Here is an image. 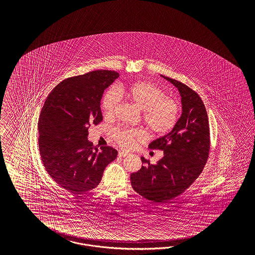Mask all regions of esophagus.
<instances>
[{"mask_svg":"<svg viewBox=\"0 0 255 255\" xmlns=\"http://www.w3.org/2000/svg\"><path fill=\"white\" fill-rule=\"evenodd\" d=\"M128 155V152H126V151H120L119 152V156L120 157H126Z\"/></svg>","mask_w":255,"mask_h":255,"instance_id":"34e87169","label":"esophagus"}]
</instances>
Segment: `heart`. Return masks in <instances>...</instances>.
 Masks as SVG:
<instances>
[{
	"mask_svg": "<svg viewBox=\"0 0 255 255\" xmlns=\"http://www.w3.org/2000/svg\"><path fill=\"white\" fill-rule=\"evenodd\" d=\"M121 96L127 97L143 112V121L147 129L155 135L167 134L178 124L180 105L174 98L166 96L160 87L148 81L134 83L128 88H111L105 93L102 109L107 117L114 116L121 103ZM111 136L120 147L129 149L146 139L145 132L140 129L117 127Z\"/></svg>",
	"mask_w": 255,
	"mask_h": 255,
	"instance_id": "heart-1",
	"label": "heart"
}]
</instances>
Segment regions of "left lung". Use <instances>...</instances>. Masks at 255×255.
Segmentation results:
<instances>
[{
	"instance_id": "8db88e82",
	"label": "left lung",
	"mask_w": 255,
	"mask_h": 255,
	"mask_svg": "<svg viewBox=\"0 0 255 255\" xmlns=\"http://www.w3.org/2000/svg\"><path fill=\"white\" fill-rule=\"evenodd\" d=\"M176 86L181 95L182 114L171 132L150 143L149 148L163 150V157L131 175L133 190L154 203L171 200L193 184L209 159L210 132L209 118L198 93L182 82L163 77Z\"/></svg>"
}]
</instances>
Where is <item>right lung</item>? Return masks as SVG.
I'll use <instances>...</instances> for the list:
<instances>
[{
    "label": "right lung",
    "mask_w": 255,
    "mask_h": 255,
    "mask_svg": "<svg viewBox=\"0 0 255 255\" xmlns=\"http://www.w3.org/2000/svg\"><path fill=\"white\" fill-rule=\"evenodd\" d=\"M119 77L115 71L97 70L68 77L51 91L41 110L38 145L42 162L55 182L69 193L95 188L107 165L116 159L115 148L104 146L98 149L87 136L91 124L103 121L100 102L104 91Z\"/></svg>",
    "instance_id": "add662e5"
}]
</instances>
